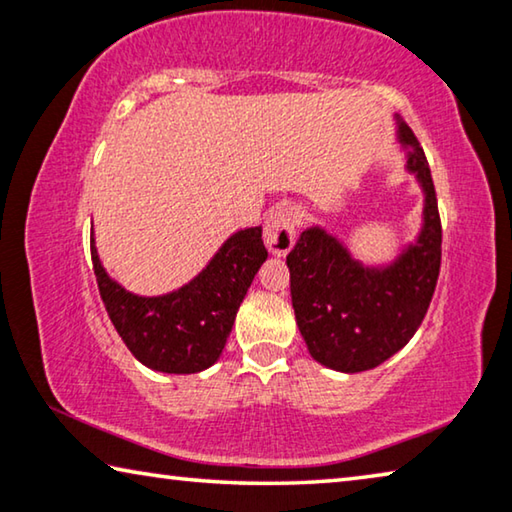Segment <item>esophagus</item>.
I'll list each match as a JSON object with an SVG mask.
<instances>
[{"label": "esophagus", "instance_id": "1", "mask_svg": "<svg viewBox=\"0 0 512 512\" xmlns=\"http://www.w3.org/2000/svg\"><path fill=\"white\" fill-rule=\"evenodd\" d=\"M297 212L290 206H277L265 219V245L274 256H286L295 245Z\"/></svg>", "mask_w": 512, "mask_h": 512}]
</instances>
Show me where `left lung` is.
I'll use <instances>...</instances> for the list:
<instances>
[{
    "label": "left lung",
    "mask_w": 512,
    "mask_h": 512,
    "mask_svg": "<svg viewBox=\"0 0 512 512\" xmlns=\"http://www.w3.org/2000/svg\"><path fill=\"white\" fill-rule=\"evenodd\" d=\"M407 169L426 192L423 229L387 267H364L322 229L302 231L286 256L297 327L311 357L341 373L380 366L426 318L442 265V222L426 153L398 119Z\"/></svg>",
    "instance_id": "obj_1"
}]
</instances>
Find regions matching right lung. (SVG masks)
<instances>
[{"mask_svg": "<svg viewBox=\"0 0 512 512\" xmlns=\"http://www.w3.org/2000/svg\"><path fill=\"white\" fill-rule=\"evenodd\" d=\"M263 229L231 235L199 277L160 297L132 295L109 279L91 238V261L102 304L116 332L141 364L160 373H199L215 364L242 300L267 258Z\"/></svg>", "mask_w": 512, "mask_h": 512, "instance_id": "1", "label": "right lung"}]
</instances>
